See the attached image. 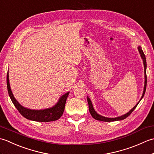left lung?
<instances>
[{"label":"left lung","mask_w":154,"mask_h":154,"mask_svg":"<svg viewBox=\"0 0 154 154\" xmlns=\"http://www.w3.org/2000/svg\"><path fill=\"white\" fill-rule=\"evenodd\" d=\"M138 50L139 53L140 54V56H141L142 60H143V66H144V78H145V81H144V87H143V94H142V96L141 97V99H140V101L142 99V98L143 97V95H144L145 92H146V85H147V76H146V67H147V64H146V56L144 54H143V52L142 50V48L141 46H138ZM139 102L137 103L136 105L134 106L132 109L130 110L129 112H128L126 114H124V115L122 116H118V117H115V118H108V117H105V116H101L99 114H98L95 110H94L93 106V104L92 102H91V99H89V97H87V102L88 104H89V112L91 114V116H92L94 119L97 120H100V121H103V122H112V121H117V120H122L125 119L126 118H127L128 116L130 114H131L134 110L136 109V107L138 105Z\"/></svg>","instance_id":"left-lung-1"}]
</instances>
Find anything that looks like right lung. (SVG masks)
I'll return each instance as SVG.
<instances>
[{
  "label": "right lung",
  "mask_w": 154,
  "mask_h": 154,
  "mask_svg": "<svg viewBox=\"0 0 154 154\" xmlns=\"http://www.w3.org/2000/svg\"><path fill=\"white\" fill-rule=\"evenodd\" d=\"M6 84H7L9 97L11 98L12 102L19 111V112L26 119L36 121V122H51V121L60 119V118L63 114L65 103H66V100L69 92H67V93H65L63 95H62L58 100L57 103L52 107L41 110H32L22 106L13 95L11 89V85H10L8 71L7 73V76H6Z\"/></svg>",
  "instance_id": "obj_1"
}]
</instances>
